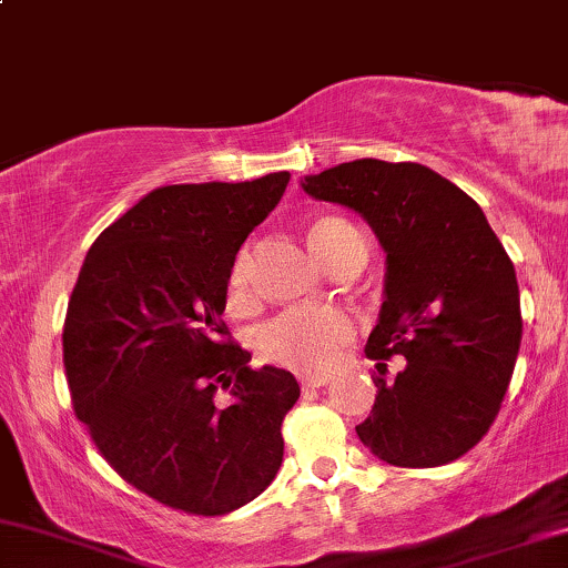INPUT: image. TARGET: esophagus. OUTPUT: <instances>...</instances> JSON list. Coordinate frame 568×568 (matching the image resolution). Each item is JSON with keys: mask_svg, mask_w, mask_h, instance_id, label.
<instances>
[{"mask_svg": "<svg viewBox=\"0 0 568 568\" xmlns=\"http://www.w3.org/2000/svg\"><path fill=\"white\" fill-rule=\"evenodd\" d=\"M328 382V374H316V376H300V384H303V389H316V387H324Z\"/></svg>", "mask_w": 568, "mask_h": 568, "instance_id": "34e87169", "label": "esophagus"}]
</instances>
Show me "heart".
<instances>
[{"instance_id":"1","label":"heart","mask_w":568,"mask_h":568,"mask_svg":"<svg viewBox=\"0 0 568 568\" xmlns=\"http://www.w3.org/2000/svg\"><path fill=\"white\" fill-rule=\"evenodd\" d=\"M361 234L342 219L318 221L307 240L321 261L328 263L349 236ZM252 295L247 284V265L236 257L229 273V305L236 311L250 307ZM355 337V321L339 307H292L278 313L257 334V353L263 361L300 371V374H326L339 361L342 349Z\"/></svg>"}]
</instances>
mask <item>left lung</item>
<instances>
[{"label":"left lung","instance_id":"8db88e82","mask_svg":"<svg viewBox=\"0 0 568 568\" xmlns=\"http://www.w3.org/2000/svg\"><path fill=\"white\" fill-rule=\"evenodd\" d=\"M313 200L355 210L384 250V303L366 355L376 403L355 426L389 466H443L485 437L521 345L516 271L464 189L418 163L363 158L300 181Z\"/></svg>","mask_w":568,"mask_h":568}]
</instances>
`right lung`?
I'll list each match as a JSON object with an SVG mask.
<instances>
[{
    "mask_svg": "<svg viewBox=\"0 0 568 568\" xmlns=\"http://www.w3.org/2000/svg\"><path fill=\"white\" fill-rule=\"evenodd\" d=\"M290 173L152 189L97 236L62 328L75 416L121 477L176 510L255 500L284 458L300 384L229 339V273ZM230 397L217 400V389Z\"/></svg>",
    "mask_w": 568,
    "mask_h": 568,
    "instance_id": "obj_1",
    "label": "right lung"
}]
</instances>
